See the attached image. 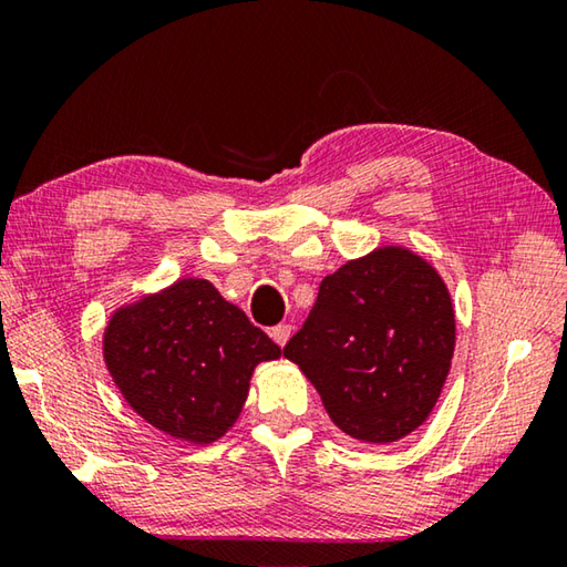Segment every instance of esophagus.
I'll use <instances>...</instances> for the list:
<instances>
[{
	"label": "esophagus",
	"instance_id": "esophagus-1",
	"mask_svg": "<svg viewBox=\"0 0 567 567\" xmlns=\"http://www.w3.org/2000/svg\"><path fill=\"white\" fill-rule=\"evenodd\" d=\"M270 334H272V340L280 344V348H285L287 344V340H290V334H292V324H275V328L270 330Z\"/></svg>",
	"mask_w": 567,
	"mask_h": 567
}]
</instances>
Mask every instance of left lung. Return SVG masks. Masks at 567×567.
<instances>
[{"mask_svg": "<svg viewBox=\"0 0 567 567\" xmlns=\"http://www.w3.org/2000/svg\"><path fill=\"white\" fill-rule=\"evenodd\" d=\"M453 350L445 282L417 255L385 247L324 277L285 358L300 364L342 433L395 443L430 415Z\"/></svg>", "mask_w": 567, "mask_h": 567, "instance_id": "8db88e82", "label": "left lung"}]
</instances>
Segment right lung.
Here are the masks:
<instances>
[{
	"mask_svg": "<svg viewBox=\"0 0 567 567\" xmlns=\"http://www.w3.org/2000/svg\"><path fill=\"white\" fill-rule=\"evenodd\" d=\"M280 348L207 280H179L114 315L104 360L124 400L152 425L213 443L237 420L257 362Z\"/></svg>",
	"mask_w": 567,
	"mask_h": 567,
	"instance_id": "add662e5",
	"label": "right lung"
}]
</instances>
